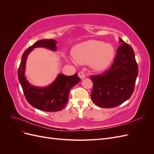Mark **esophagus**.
Returning a JSON list of instances; mask_svg holds the SVG:
<instances>
[{"label": "esophagus", "mask_w": 154, "mask_h": 154, "mask_svg": "<svg viewBox=\"0 0 154 154\" xmlns=\"http://www.w3.org/2000/svg\"><path fill=\"white\" fill-rule=\"evenodd\" d=\"M78 76L80 78V79L81 80H83V79H84L85 78V74L83 73V72H79V73H78Z\"/></svg>", "instance_id": "34e87169"}]
</instances>
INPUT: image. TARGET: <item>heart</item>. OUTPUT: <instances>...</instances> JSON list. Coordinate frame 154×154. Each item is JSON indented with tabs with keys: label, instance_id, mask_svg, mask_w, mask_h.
Segmentation results:
<instances>
[{
	"label": "heart",
	"instance_id": "heart-1",
	"mask_svg": "<svg viewBox=\"0 0 154 154\" xmlns=\"http://www.w3.org/2000/svg\"><path fill=\"white\" fill-rule=\"evenodd\" d=\"M72 55L78 63H90L92 69L100 71L109 67L112 62L115 48L110 43L88 40L76 45L72 51Z\"/></svg>",
	"mask_w": 154,
	"mask_h": 154
}]
</instances>
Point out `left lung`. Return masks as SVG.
Returning a JSON list of instances; mask_svg holds the SVG:
<instances>
[{
    "mask_svg": "<svg viewBox=\"0 0 154 154\" xmlns=\"http://www.w3.org/2000/svg\"><path fill=\"white\" fill-rule=\"evenodd\" d=\"M119 40L122 44L109 71L91 76L93 83L91 100L102 108H112L128 100L134 92L138 75L133 49L122 38Z\"/></svg>",
    "mask_w": 154,
    "mask_h": 154,
    "instance_id": "8db88e82",
    "label": "left lung"
}]
</instances>
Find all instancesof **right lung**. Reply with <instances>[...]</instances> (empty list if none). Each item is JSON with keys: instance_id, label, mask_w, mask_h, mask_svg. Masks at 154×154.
<instances>
[{"instance_id": "obj_1", "label": "right lung", "mask_w": 154, "mask_h": 154, "mask_svg": "<svg viewBox=\"0 0 154 154\" xmlns=\"http://www.w3.org/2000/svg\"><path fill=\"white\" fill-rule=\"evenodd\" d=\"M57 43V41L53 39L37 41L23 53L18 71V80L28 103L37 109L51 112L63 109L68 101L70 90L78 84L80 78L77 73L72 76L60 74L51 84L45 87H40L32 85L27 80L25 70L27 57L35 48H44L56 51Z\"/></svg>"}]
</instances>
